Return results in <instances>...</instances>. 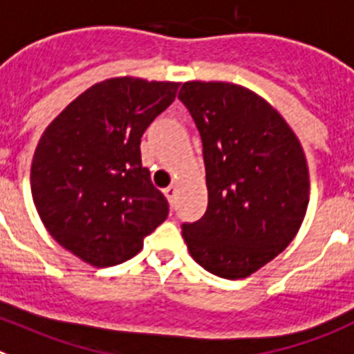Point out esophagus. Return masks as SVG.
I'll list each match as a JSON object with an SVG mask.
<instances>
[{
	"mask_svg": "<svg viewBox=\"0 0 354 354\" xmlns=\"http://www.w3.org/2000/svg\"><path fill=\"white\" fill-rule=\"evenodd\" d=\"M164 194H165V197H167V201H169V205L173 206L174 197H176V187H174V185H169L167 189H164Z\"/></svg>",
	"mask_w": 354,
	"mask_h": 354,
	"instance_id": "1",
	"label": "esophagus"
}]
</instances>
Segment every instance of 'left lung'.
<instances>
[{"instance_id":"left-lung-1","label":"left lung","mask_w":354,"mask_h":354,"mask_svg":"<svg viewBox=\"0 0 354 354\" xmlns=\"http://www.w3.org/2000/svg\"><path fill=\"white\" fill-rule=\"evenodd\" d=\"M178 98L203 141L208 209L181 225L197 264L245 279L296 236L310 194L307 158L279 111L240 84L183 82Z\"/></svg>"}]
</instances>
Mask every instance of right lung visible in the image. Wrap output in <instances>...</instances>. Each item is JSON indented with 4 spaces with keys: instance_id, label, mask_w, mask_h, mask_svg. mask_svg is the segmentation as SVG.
Listing matches in <instances>:
<instances>
[{
    "instance_id": "obj_1",
    "label": "right lung",
    "mask_w": 354,
    "mask_h": 354,
    "mask_svg": "<svg viewBox=\"0 0 354 354\" xmlns=\"http://www.w3.org/2000/svg\"><path fill=\"white\" fill-rule=\"evenodd\" d=\"M178 82L113 77L54 118L31 162V196L50 236L84 263L130 259L167 218V199L141 164V138L173 104Z\"/></svg>"
}]
</instances>
